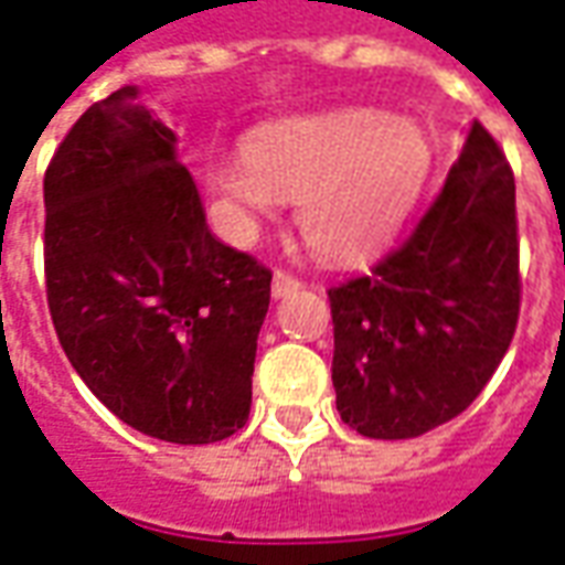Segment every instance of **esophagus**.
I'll list each match as a JSON object with an SVG mask.
<instances>
[{"label":"esophagus","instance_id":"34e87169","mask_svg":"<svg viewBox=\"0 0 565 565\" xmlns=\"http://www.w3.org/2000/svg\"><path fill=\"white\" fill-rule=\"evenodd\" d=\"M302 287V281L296 278V275H290V271H275V278H271V296L275 299H284V296L296 294Z\"/></svg>","mask_w":565,"mask_h":565}]
</instances>
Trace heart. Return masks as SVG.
Segmentation results:
<instances>
[{"label": "heart", "instance_id": "obj_1", "mask_svg": "<svg viewBox=\"0 0 565 565\" xmlns=\"http://www.w3.org/2000/svg\"><path fill=\"white\" fill-rule=\"evenodd\" d=\"M431 171L416 121L373 109L278 121L216 161L207 183L256 232L278 201H296V226L315 254L361 259L401 228Z\"/></svg>", "mask_w": 565, "mask_h": 565}]
</instances>
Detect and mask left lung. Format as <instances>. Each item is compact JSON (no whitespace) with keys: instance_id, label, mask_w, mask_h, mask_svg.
I'll return each mask as SVG.
<instances>
[{"instance_id":"left-lung-1","label":"left lung","mask_w":565,"mask_h":565,"mask_svg":"<svg viewBox=\"0 0 565 565\" xmlns=\"http://www.w3.org/2000/svg\"><path fill=\"white\" fill-rule=\"evenodd\" d=\"M327 296L337 409L349 428L406 440L471 406L520 315L514 173L480 121L409 238Z\"/></svg>"}]
</instances>
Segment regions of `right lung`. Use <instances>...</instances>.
<instances>
[{"label":"right lung","instance_id":"add662e5","mask_svg":"<svg viewBox=\"0 0 565 565\" xmlns=\"http://www.w3.org/2000/svg\"><path fill=\"white\" fill-rule=\"evenodd\" d=\"M45 287L70 364L125 425L168 444L244 428L271 271L211 235L134 85L90 106L45 171Z\"/></svg>","mask_w":565,"mask_h":565}]
</instances>
